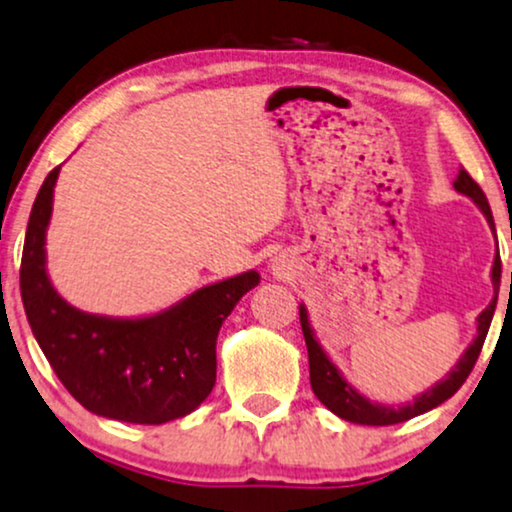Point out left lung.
Segmentation results:
<instances>
[{
	"label": "left lung",
	"mask_w": 512,
	"mask_h": 512,
	"mask_svg": "<svg viewBox=\"0 0 512 512\" xmlns=\"http://www.w3.org/2000/svg\"><path fill=\"white\" fill-rule=\"evenodd\" d=\"M453 187L458 189L460 194H468V197L475 201V204L482 208V213L487 216L489 225L494 227V216H491L489 201L484 197L482 187L477 185L475 180L470 178V173L465 168H460L456 182ZM491 280H494V287L498 289L501 285V256L496 254L494 258V268H491ZM496 311V296L494 301L479 313L477 318V337L475 342L470 344V349L463 353L460 363L449 372L446 380H441L439 384H434L432 389H427L425 394L418 396L413 403L401 408H389V406H377V403H370L368 399H363L356 389L351 387L349 382L339 375V370L330 363V358L325 356V351L320 349V344L315 342L311 325H308V313L304 306H299V320H301V330H304V339H306V349H308V368H311V387L313 394L318 396L320 403L332 410L334 415L339 418L349 420V422H358V425H375V427H384V425H399V422H406L415 415L427 413V410L437 408L439 403H444L446 399H451L456 391L463 387V382L468 380V375L475 368L479 351H482L484 339H487L491 318H494Z\"/></svg>",
	"instance_id": "left-lung-1"
}]
</instances>
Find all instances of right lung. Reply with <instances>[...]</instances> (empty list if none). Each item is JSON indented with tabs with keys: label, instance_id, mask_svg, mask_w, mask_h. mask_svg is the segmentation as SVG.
<instances>
[{
	"label": "right lung",
	"instance_id": "1",
	"mask_svg": "<svg viewBox=\"0 0 512 512\" xmlns=\"http://www.w3.org/2000/svg\"><path fill=\"white\" fill-rule=\"evenodd\" d=\"M56 178L59 166L37 192L21 258V299L42 353L68 394L90 413L135 425H161L192 413L216 384L220 325L261 275L249 270L208 285L151 318L82 313L54 292L44 270Z\"/></svg>",
	"mask_w": 512,
	"mask_h": 512
}]
</instances>
